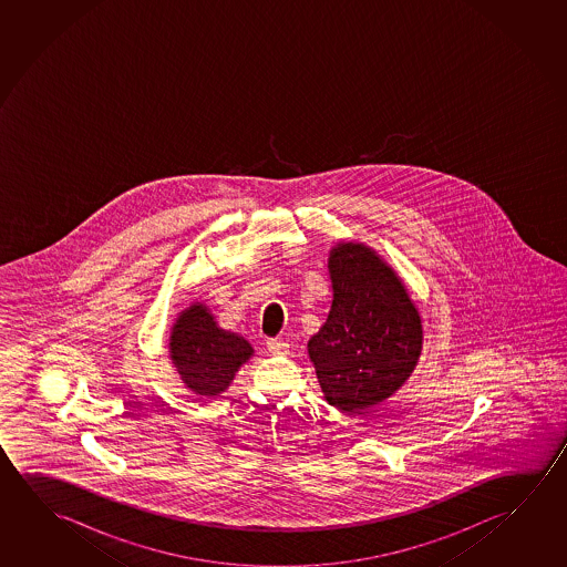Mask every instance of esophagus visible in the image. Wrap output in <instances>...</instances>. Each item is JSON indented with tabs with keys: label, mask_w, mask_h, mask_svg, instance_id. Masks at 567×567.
<instances>
[{
	"label": "esophagus",
	"mask_w": 567,
	"mask_h": 567,
	"mask_svg": "<svg viewBox=\"0 0 567 567\" xmlns=\"http://www.w3.org/2000/svg\"><path fill=\"white\" fill-rule=\"evenodd\" d=\"M267 350L272 355H285L288 352V343L285 340H280V338H269L267 340Z\"/></svg>",
	"instance_id": "esophagus-1"
}]
</instances>
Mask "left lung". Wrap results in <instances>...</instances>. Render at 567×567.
I'll return each instance as SVG.
<instances>
[{"mask_svg": "<svg viewBox=\"0 0 567 567\" xmlns=\"http://www.w3.org/2000/svg\"><path fill=\"white\" fill-rule=\"evenodd\" d=\"M328 272L332 307L308 340V355L326 401L360 413L391 398L415 370L421 316L398 272L363 243L334 245Z\"/></svg>", "mask_w": 567, "mask_h": 567, "instance_id": "left-lung-1", "label": "left lung"}]
</instances>
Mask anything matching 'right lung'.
<instances>
[{"label":"right lung","mask_w":567,"mask_h":567,"mask_svg":"<svg viewBox=\"0 0 567 567\" xmlns=\"http://www.w3.org/2000/svg\"><path fill=\"white\" fill-rule=\"evenodd\" d=\"M255 350L243 336L215 322L204 302L182 310L172 326L169 358L187 390L202 398L224 393Z\"/></svg>","instance_id":"1"}]
</instances>
